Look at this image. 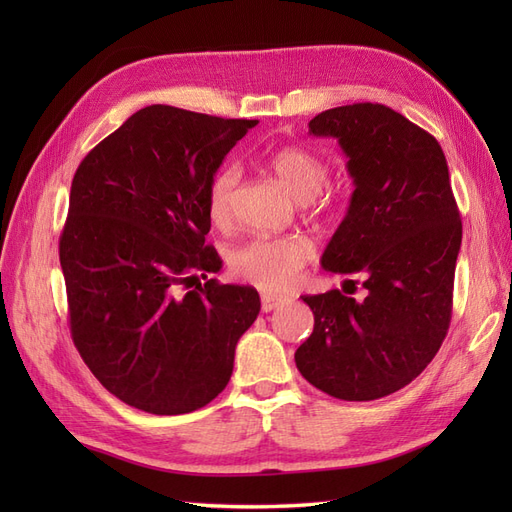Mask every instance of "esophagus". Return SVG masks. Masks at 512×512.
I'll return each mask as SVG.
<instances>
[{
  "mask_svg": "<svg viewBox=\"0 0 512 512\" xmlns=\"http://www.w3.org/2000/svg\"><path fill=\"white\" fill-rule=\"evenodd\" d=\"M260 301H262V312H271V309H275V307H280L282 303H286L284 297H277V294H271V292L262 294Z\"/></svg>",
  "mask_w": 512,
  "mask_h": 512,
  "instance_id": "1",
  "label": "esophagus"
}]
</instances>
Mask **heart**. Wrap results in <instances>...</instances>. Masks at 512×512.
<instances>
[{
	"instance_id": "heart-1",
	"label": "heart",
	"mask_w": 512,
	"mask_h": 512,
	"mask_svg": "<svg viewBox=\"0 0 512 512\" xmlns=\"http://www.w3.org/2000/svg\"><path fill=\"white\" fill-rule=\"evenodd\" d=\"M267 168L297 203H316L327 183L329 168L320 156L305 147H277L267 156ZM241 173L226 164L207 183L205 207L213 226L232 222V205ZM314 256V247L303 237H254L230 252V269L241 280L260 290L286 292L297 284L303 267Z\"/></svg>"
}]
</instances>
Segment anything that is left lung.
I'll list each match as a JSON object with an SVG mask.
<instances>
[{
	"mask_svg": "<svg viewBox=\"0 0 512 512\" xmlns=\"http://www.w3.org/2000/svg\"><path fill=\"white\" fill-rule=\"evenodd\" d=\"M309 134L337 138L354 183L320 262L367 292L305 294L314 333L294 361L331 397L380 399L421 374L451 324L461 220L446 158L436 138L384 104L329 108Z\"/></svg>",
	"mask_w": 512,
	"mask_h": 512,
	"instance_id": "left-lung-1",
	"label": "left lung"
}]
</instances>
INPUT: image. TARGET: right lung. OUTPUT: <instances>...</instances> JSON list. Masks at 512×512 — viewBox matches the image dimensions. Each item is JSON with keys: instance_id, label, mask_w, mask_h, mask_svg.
I'll return each mask as SVG.
<instances>
[{"instance_id": "right-lung-1", "label": "right lung", "mask_w": 512, "mask_h": 512, "mask_svg": "<svg viewBox=\"0 0 512 512\" xmlns=\"http://www.w3.org/2000/svg\"><path fill=\"white\" fill-rule=\"evenodd\" d=\"M256 119H222L153 104L76 168L59 237L70 331L108 393L149 414H188L232 376L239 337L260 312L250 286L218 273L205 245L207 183Z\"/></svg>"}]
</instances>
